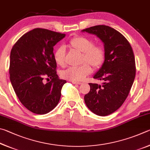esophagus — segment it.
<instances>
[{
    "label": "esophagus",
    "instance_id": "34e87169",
    "mask_svg": "<svg viewBox=\"0 0 150 150\" xmlns=\"http://www.w3.org/2000/svg\"><path fill=\"white\" fill-rule=\"evenodd\" d=\"M72 83H73V84H76V85H80L82 84V82H74V81H72Z\"/></svg>",
    "mask_w": 150,
    "mask_h": 150
}]
</instances>
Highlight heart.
<instances>
[{
	"mask_svg": "<svg viewBox=\"0 0 150 150\" xmlns=\"http://www.w3.org/2000/svg\"><path fill=\"white\" fill-rule=\"evenodd\" d=\"M68 46L70 48L82 52V64L77 67H70L62 71L61 76L66 80L79 82L83 80L90 74L92 67L93 69H98L103 65L105 59V51L103 47L99 45H93L92 39L83 35L76 36L71 39ZM54 59L57 65L64 67L65 64V48L60 46L55 50Z\"/></svg>",
	"mask_w": 150,
	"mask_h": 150,
	"instance_id": "obj_1",
	"label": "heart"
}]
</instances>
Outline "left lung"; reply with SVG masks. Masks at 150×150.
<instances>
[{
  "label": "left lung",
  "mask_w": 150,
  "mask_h": 150,
  "mask_svg": "<svg viewBox=\"0 0 150 150\" xmlns=\"http://www.w3.org/2000/svg\"><path fill=\"white\" fill-rule=\"evenodd\" d=\"M82 31L96 35L104 45L105 61L93 76L103 83H89L90 91L84 101L93 113L107 116L116 111L128 96L136 75L134 55L127 39L109 26L95 25Z\"/></svg>",
  "instance_id": "obj_1"
}]
</instances>
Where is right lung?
I'll list each match as a JSON object with an SVG mask.
<instances>
[{
  "instance_id": "right-lung-1",
  "label": "right lung",
  "mask_w": 150,
  "mask_h": 150,
  "mask_svg": "<svg viewBox=\"0 0 150 150\" xmlns=\"http://www.w3.org/2000/svg\"><path fill=\"white\" fill-rule=\"evenodd\" d=\"M65 35L33 29L21 37L10 52V82L21 103L33 113H48L59 103L67 81L57 74L53 47ZM45 77L49 83H44Z\"/></svg>"
}]
</instances>
